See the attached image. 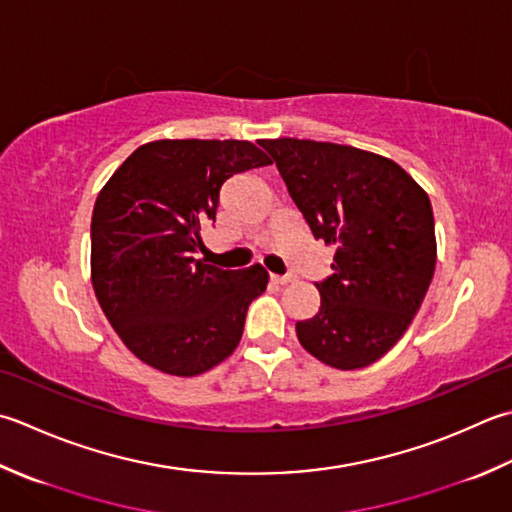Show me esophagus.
Here are the masks:
<instances>
[{
    "mask_svg": "<svg viewBox=\"0 0 512 512\" xmlns=\"http://www.w3.org/2000/svg\"><path fill=\"white\" fill-rule=\"evenodd\" d=\"M270 279H273L275 284H290V282H295V275L293 273H286V275H270Z\"/></svg>",
    "mask_w": 512,
    "mask_h": 512,
    "instance_id": "34e87169",
    "label": "esophagus"
}]
</instances>
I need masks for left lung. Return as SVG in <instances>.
<instances>
[{
	"label": "left lung",
	"mask_w": 512,
	"mask_h": 512,
	"mask_svg": "<svg viewBox=\"0 0 512 512\" xmlns=\"http://www.w3.org/2000/svg\"><path fill=\"white\" fill-rule=\"evenodd\" d=\"M315 239L335 248L315 284L319 313L297 322L310 355L337 370L375 364L424 302L437 262L426 190L393 159L313 139H262Z\"/></svg>",
	"instance_id": "obj_1"
}]
</instances>
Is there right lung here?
<instances>
[{
    "label": "right lung",
    "instance_id": "add662e5",
    "mask_svg": "<svg viewBox=\"0 0 512 512\" xmlns=\"http://www.w3.org/2000/svg\"><path fill=\"white\" fill-rule=\"evenodd\" d=\"M273 164L239 139H157L99 190L90 279L122 342L166 375H202L233 355L246 310L266 290L264 266L222 270L197 259L228 177Z\"/></svg>",
    "mask_w": 512,
    "mask_h": 512
}]
</instances>
